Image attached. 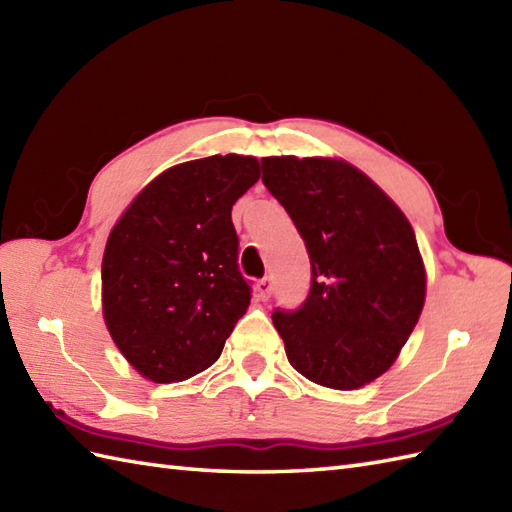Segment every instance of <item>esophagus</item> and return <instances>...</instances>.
<instances>
[{"mask_svg": "<svg viewBox=\"0 0 512 512\" xmlns=\"http://www.w3.org/2000/svg\"><path fill=\"white\" fill-rule=\"evenodd\" d=\"M255 290H257L259 299L266 301V299L270 297V290H273V281H270V277L259 279V281H257V286H255Z\"/></svg>", "mask_w": 512, "mask_h": 512, "instance_id": "obj_1", "label": "esophagus"}]
</instances>
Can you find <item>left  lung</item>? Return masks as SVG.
<instances>
[{
    "instance_id": "8db88e82",
    "label": "left lung",
    "mask_w": 512,
    "mask_h": 512,
    "mask_svg": "<svg viewBox=\"0 0 512 512\" xmlns=\"http://www.w3.org/2000/svg\"><path fill=\"white\" fill-rule=\"evenodd\" d=\"M262 171L312 266L306 301L273 312L290 365L332 389L372 383L394 365L424 306L427 275L409 220L345 160L270 156Z\"/></svg>"
}]
</instances>
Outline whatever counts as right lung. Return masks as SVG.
<instances>
[{"mask_svg": "<svg viewBox=\"0 0 512 512\" xmlns=\"http://www.w3.org/2000/svg\"><path fill=\"white\" fill-rule=\"evenodd\" d=\"M259 180L253 156H209L160 173L127 206L103 255V317L154 383L211 367L250 303L231 220Z\"/></svg>", "mask_w": 512, "mask_h": 512, "instance_id": "right-lung-1", "label": "right lung"}]
</instances>
